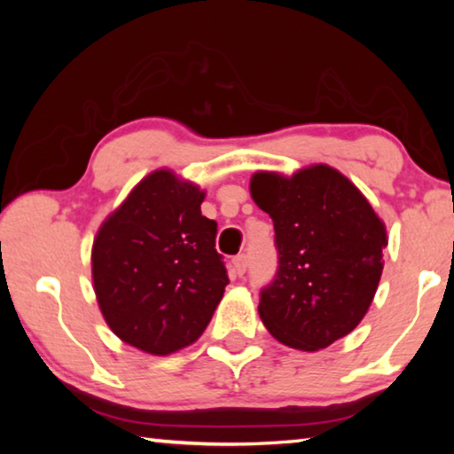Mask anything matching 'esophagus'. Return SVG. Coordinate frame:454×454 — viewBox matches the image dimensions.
I'll return each instance as SVG.
<instances>
[{"mask_svg": "<svg viewBox=\"0 0 454 454\" xmlns=\"http://www.w3.org/2000/svg\"><path fill=\"white\" fill-rule=\"evenodd\" d=\"M232 264H234L238 274H244V272H246V266H248V258H246V254H238V256L232 260Z\"/></svg>", "mask_w": 454, "mask_h": 454, "instance_id": "obj_1", "label": "esophagus"}]
</instances>
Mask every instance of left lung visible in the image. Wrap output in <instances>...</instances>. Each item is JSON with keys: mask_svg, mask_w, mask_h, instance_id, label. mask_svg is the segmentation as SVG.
Returning <instances> with one entry per match:
<instances>
[{"mask_svg": "<svg viewBox=\"0 0 454 454\" xmlns=\"http://www.w3.org/2000/svg\"><path fill=\"white\" fill-rule=\"evenodd\" d=\"M250 194L274 222L278 270L258 312L276 340L326 348L358 326L382 274L384 222L347 176L317 164L294 176L256 172Z\"/></svg>", "mask_w": 454, "mask_h": 454, "instance_id": "left-lung-1", "label": "left lung"}]
</instances>
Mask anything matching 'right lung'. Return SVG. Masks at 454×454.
<instances>
[{
	"label": "right lung",
	"instance_id": "right-lung-1",
	"mask_svg": "<svg viewBox=\"0 0 454 454\" xmlns=\"http://www.w3.org/2000/svg\"><path fill=\"white\" fill-rule=\"evenodd\" d=\"M204 192L156 170L99 228L91 278L107 326L129 347L166 356L196 342L228 284Z\"/></svg>",
	"mask_w": 454,
	"mask_h": 454
}]
</instances>
